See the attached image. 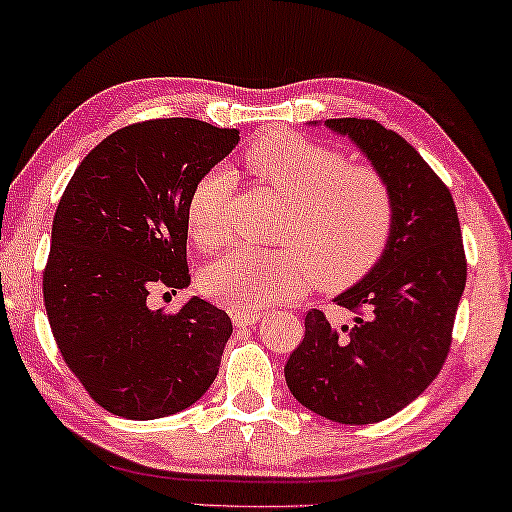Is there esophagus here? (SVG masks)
Wrapping results in <instances>:
<instances>
[{
	"label": "esophagus",
	"instance_id": "34e87169",
	"mask_svg": "<svg viewBox=\"0 0 512 512\" xmlns=\"http://www.w3.org/2000/svg\"><path fill=\"white\" fill-rule=\"evenodd\" d=\"M262 319V316L255 312H232V323L237 328H246V326H255V323Z\"/></svg>",
	"mask_w": 512,
	"mask_h": 512
}]
</instances>
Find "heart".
<instances>
[{
    "mask_svg": "<svg viewBox=\"0 0 512 512\" xmlns=\"http://www.w3.org/2000/svg\"><path fill=\"white\" fill-rule=\"evenodd\" d=\"M243 164L287 202L278 241L285 250L239 248L200 273V291L214 303L257 312L294 300L305 287L342 289L383 257L394 230L392 191L376 170L348 166L342 154L296 134L273 132L250 145ZM230 170L202 175L186 205V227L198 248L230 239Z\"/></svg>",
    "mask_w": 512,
    "mask_h": 512,
    "instance_id": "heart-1",
    "label": "heart"
}]
</instances>
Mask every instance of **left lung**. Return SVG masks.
<instances>
[{
	"label": "left lung",
	"instance_id": "1",
	"mask_svg": "<svg viewBox=\"0 0 512 512\" xmlns=\"http://www.w3.org/2000/svg\"><path fill=\"white\" fill-rule=\"evenodd\" d=\"M323 127L346 136L383 177L394 230L378 264L335 296L355 314L351 326H330L321 310L307 312L285 378L307 410L364 426L396 415L440 373L467 262L451 193L408 141L376 120L330 118Z\"/></svg>",
	"mask_w": 512,
	"mask_h": 512
}]
</instances>
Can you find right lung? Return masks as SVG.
Masks as SVG:
<instances>
[{"label":"right lung","instance_id":"right-lung-1","mask_svg":"<svg viewBox=\"0 0 512 512\" xmlns=\"http://www.w3.org/2000/svg\"><path fill=\"white\" fill-rule=\"evenodd\" d=\"M237 129L164 118L118 129L86 154L52 223L47 319L70 371L113 415H175L212 387L232 335L223 310L193 296L150 310L154 287H189L186 205Z\"/></svg>","mask_w":512,"mask_h":512}]
</instances>
